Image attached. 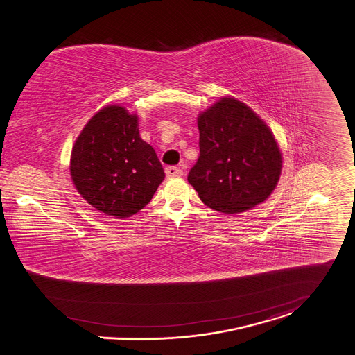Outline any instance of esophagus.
Instances as JSON below:
<instances>
[{
	"instance_id": "1",
	"label": "esophagus",
	"mask_w": 355,
	"mask_h": 355,
	"mask_svg": "<svg viewBox=\"0 0 355 355\" xmlns=\"http://www.w3.org/2000/svg\"><path fill=\"white\" fill-rule=\"evenodd\" d=\"M165 175H166V178H179L183 175V171L179 166H166Z\"/></svg>"
}]
</instances>
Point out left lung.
Here are the masks:
<instances>
[{
	"mask_svg": "<svg viewBox=\"0 0 355 355\" xmlns=\"http://www.w3.org/2000/svg\"><path fill=\"white\" fill-rule=\"evenodd\" d=\"M199 159L189 183L224 214L263 203L278 184L282 153L272 131L244 103L221 97L198 116Z\"/></svg>",
	"mask_w": 355,
	"mask_h": 355,
	"instance_id": "left-lung-1",
	"label": "left lung"
}]
</instances>
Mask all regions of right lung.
Wrapping results in <instances>:
<instances>
[{
    "label": "right lung",
    "mask_w": 355,
    "mask_h": 355,
    "mask_svg": "<svg viewBox=\"0 0 355 355\" xmlns=\"http://www.w3.org/2000/svg\"><path fill=\"white\" fill-rule=\"evenodd\" d=\"M70 176L92 207L122 220L150 202L165 173L155 149L139 137L138 116L111 104L96 112L77 137Z\"/></svg>",
    "instance_id": "right-lung-1"
}]
</instances>
